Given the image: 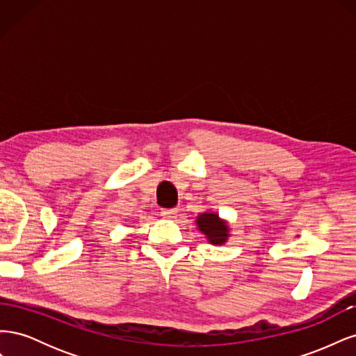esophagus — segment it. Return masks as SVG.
Returning <instances> with one entry per match:
<instances>
[{
    "label": "esophagus",
    "mask_w": 356,
    "mask_h": 356,
    "mask_svg": "<svg viewBox=\"0 0 356 356\" xmlns=\"http://www.w3.org/2000/svg\"><path fill=\"white\" fill-rule=\"evenodd\" d=\"M160 213H161V217H165L168 220H174V218H177L178 209L177 208H165V209H161Z\"/></svg>",
    "instance_id": "obj_1"
}]
</instances>
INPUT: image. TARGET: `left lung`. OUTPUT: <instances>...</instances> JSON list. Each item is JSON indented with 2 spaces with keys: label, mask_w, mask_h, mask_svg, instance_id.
<instances>
[{
  "label": "left lung",
  "mask_w": 356,
  "mask_h": 356,
  "mask_svg": "<svg viewBox=\"0 0 356 356\" xmlns=\"http://www.w3.org/2000/svg\"><path fill=\"white\" fill-rule=\"evenodd\" d=\"M196 224L199 230L207 236V239L209 243L212 245H224L227 242L229 236H230V229L227 222L224 220H221L218 217V213H213V212H203L200 213Z\"/></svg>",
  "instance_id": "left-lung-1"
}]
</instances>
